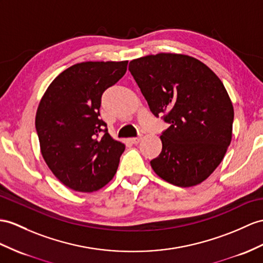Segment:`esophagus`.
Masks as SVG:
<instances>
[{
  "label": "esophagus",
  "instance_id": "34e87169",
  "mask_svg": "<svg viewBox=\"0 0 263 263\" xmlns=\"http://www.w3.org/2000/svg\"><path fill=\"white\" fill-rule=\"evenodd\" d=\"M142 136H139V137H134V138H129V142L130 143H133V144H138L140 140H142Z\"/></svg>",
  "mask_w": 263,
  "mask_h": 263
}]
</instances>
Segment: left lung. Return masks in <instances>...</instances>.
<instances>
[{
    "instance_id": "left-lung-1",
    "label": "left lung",
    "mask_w": 263,
    "mask_h": 263,
    "mask_svg": "<svg viewBox=\"0 0 263 263\" xmlns=\"http://www.w3.org/2000/svg\"><path fill=\"white\" fill-rule=\"evenodd\" d=\"M130 73L151 111L171 126L151 166L180 187L205 181L220 165L232 139L234 110L226 87L212 70L181 53L145 55L129 62Z\"/></svg>"
}]
</instances>
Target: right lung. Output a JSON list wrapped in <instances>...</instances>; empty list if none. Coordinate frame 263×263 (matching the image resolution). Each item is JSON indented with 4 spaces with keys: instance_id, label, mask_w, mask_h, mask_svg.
<instances>
[{
    "instance_id": "obj_1",
    "label": "right lung",
    "mask_w": 263,
    "mask_h": 263,
    "mask_svg": "<svg viewBox=\"0 0 263 263\" xmlns=\"http://www.w3.org/2000/svg\"><path fill=\"white\" fill-rule=\"evenodd\" d=\"M128 61L76 63L55 77L42 96L35 128L44 162L67 187L90 193L109 183L125 145L99 119L101 96L126 73ZM105 134L101 139L99 133Z\"/></svg>"
}]
</instances>
